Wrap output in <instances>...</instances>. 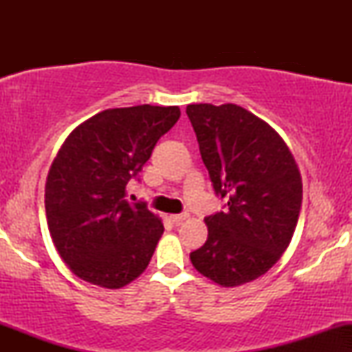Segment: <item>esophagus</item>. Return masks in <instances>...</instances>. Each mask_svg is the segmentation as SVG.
<instances>
[{
  "label": "esophagus",
  "mask_w": 352,
  "mask_h": 352,
  "mask_svg": "<svg viewBox=\"0 0 352 352\" xmlns=\"http://www.w3.org/2000/svg\"><path fill=\"white\" fill-rule=\"evenodd\" d=\"M187 218H188V213H177V215H170V220H172L175 225L182 223V221L187 220Z\"/></svg>",
  "instance_id": "34e87169"
}]
</instances>
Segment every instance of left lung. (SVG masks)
Returning a JSON list of instances; mask_svg holds the SVG:
<instances>
[{"label": "left lung", "instance_id": "8db88e82", "mask_svg": "<svg viewBox=\"0 0 352 352\" xmlns=\"http://www.w3.org/2000/svg\"><path fill=\"white\" fill-rule=\"evenodd\" d=\"M187 116L221 212L205 217L208 238L190 253L199 273L238 286L268 272L292 241L301 173L280 134L236 104H190Z\"/></svg>", "mask_w": 352, "mask_h": 352}]
</instances>
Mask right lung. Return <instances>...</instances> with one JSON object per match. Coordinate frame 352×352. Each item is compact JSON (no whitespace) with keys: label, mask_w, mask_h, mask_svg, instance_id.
Masks as SVG:
<instances>
[{"label":"right lung","mask_w":352,"mask_h":352,"mask_svg":"<svg viewBox=\"0 0 352 352\" xmlns=\"http://www.w3.org/2000/svg\"><path fill=\"white\" fill-rule=\"evenodd\" d=\"M180 117L177 106L107 109L64 140L46 180L44 207L56 250L80 280L116 289L144 273L164 233L125 187Z\"/></svg>","instance_id":"obj_1"}]
</instances>
